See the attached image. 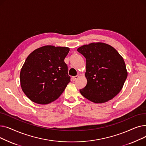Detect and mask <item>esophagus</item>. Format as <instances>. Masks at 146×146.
I'll list each match as a JSON object with an SVG mask.
<instances>
[{"label": "esophagus", "mask_w": 146, "mask_h": 146, "mask_svg": "<svg viewBox=\"0 0 146 146\" xmlns=\"http://www.w3.org/2000/svg\"><path fill=\"white\" fill-rule=\"evenodd\" d=\"M79 78V76L78 75H77V76H74V77H73V78H72V80H73V81H74V80H77Z\"/></svg>", "instance_id": "1"}]
</instances>
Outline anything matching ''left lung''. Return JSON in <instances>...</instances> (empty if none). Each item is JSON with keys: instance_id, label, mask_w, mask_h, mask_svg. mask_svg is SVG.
<instances>
[{"instance_id": "obj_1", "label": "left lung", "mask_w": 146, "mask_h": 146, "mask_svg": "<svg viewBox=\"0 0 146 146\" xmlns=\"http://www.w3.org/2000/svg\"><path fill=\"white\" fill-rule=\"evenodd\" d=\"M77 51L86 58V86L80 92L88 100L102 104L117 95L127 78L125 63L110 45L93 42L83 45Z\"/></svg>"}]
</instances>
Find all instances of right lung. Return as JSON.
I'll list each match as a JSON object with an SVG mask.
<instances>
[{"instance_id":"right-lung-1","label":"right lung","mask_w":146,"mask_h":146,"mask_svg":"<svg viewBox=\"0 0 146 146\" xmlns=\"http://www.w3.org/2000/svg\"><path fill=\"white\" fill-rule=\"evenodd\" d=\"M70 48L45 45L33 51L20 72L21 86L31 101L38 104L54 101L70 82L64 58Z\"/></svg>"}]
</instances>
